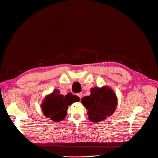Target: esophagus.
Instances as JSON below:
<instances>
[{
    "label": "esophagus",
    "instance_id": "obj_1",
    "mask_svg": "<svg viewBox=\"0 0 158 158\" xmlns=\"http://www.w3.org/2000/svg\"><path fill=\"white\" fill-rule=\"evenodd\" d=\"M77 95H78V97L80 98V100L81 99V98H82V97H83V93H78L77 94Z\"/></svg>",
    "mask_w": 158,
    "mask_h": 158
}]
</instances>
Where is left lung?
I'll list each match as a JSON object with an SVG mask.
<instances>
[{
	"instance_id": "left-lung-1",
	"label": "left lung",
	"mask_w": 158,
	"mask_h": 158,
	"mask_svg": "<svg viewBox=\"0 0 158 158\" xmlns=\"http://www.w3.org/2000/svg\"><path fill=\"white\" fill-rule=\"evenodd\" d=\"M90 90V95L82 98L81 102L88 110L89 120L98 123L114 113L118 98L114 91L108 86L94 87Z\"/></svg>"
}]
</instances>
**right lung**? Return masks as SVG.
I'll list each match as a JSON object with an SVG mask.
<instances>
[{"instance_id": "1", "label": "right lung", "mask_w": 158, "mask_h": 158, "mask_svg": "<svg viewBox=\"0 0 158 158\" xmlns=\"http://www.w3.org/2000/svg\"><path fill=\"white\" fill-rule=\"evenodd\" d=\"M79 101V97L71 93L64 96L60 94L58 89H55L45 97L41 108L45 117L54 122H59L65 118L69 106Z\"/></svg>"}]
</instances>
